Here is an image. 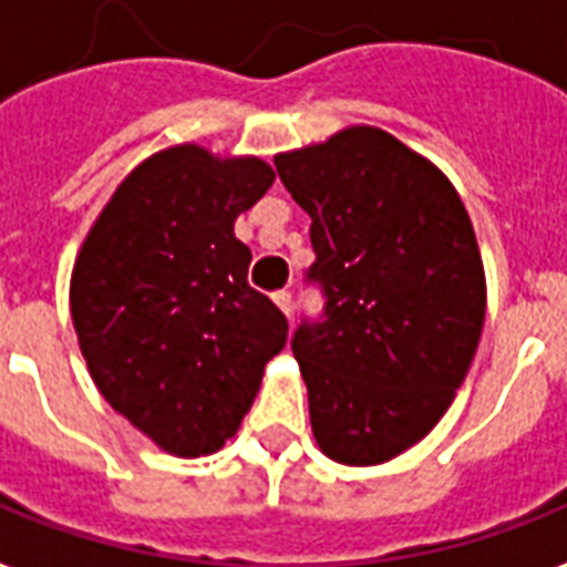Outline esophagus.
I'll use <instances>...</instances> for the list:
<instances>
[{
    "mask_svg": "<svg viewBox=\"0 0 567 567\" xmlns=\"http://www.w3.org/2000/svg\"><path fill=\"white\" fill-rule=\"evenodd\" d=\"M274 302L282 309L285 318H291V311H293V300H291V291H279L274 293Z\"/></svg>",
    "mask_w": 567,
    "mask_h": 567,
    "instance_id": "esophagus-1",
    "label": "esophagus"
}]
</instances>
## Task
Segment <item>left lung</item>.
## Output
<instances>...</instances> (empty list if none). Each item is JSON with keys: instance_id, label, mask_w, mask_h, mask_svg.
Segmentation results:
<instances>
[{"instance_id": "obj_1", "label": "left lung", "mask_w": 567, "mask_h": 567, "mask_svg": "<svg viewBox=\"0 0 567 567\" xmlns=\"http://www.w3.org/2000/svg\"><path fill=\"white\" fill-rule=\"evenodd\" d=\"M311 217L323 315L291 338L311 432L341 465L400 456L441 421L474 362L485 274L456 188L373 126L274 158Z\"/></svg>"}]
</instances>
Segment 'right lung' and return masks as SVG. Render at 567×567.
<instances>
[{
  "mask_svg": "<svg viewBox=\"0 0 567 567\" xmlns=\"http://www.w3.org/2000/svg\"><path fill=\"white\" fill-rule=\"evenodd\" d=\"M270 185L261 158L171 146L120 182L75 258L70 311L87 371L173 456L220 450L288 341L235 238L238 214Z\"/></svg>",
  "mask_w": 567,
  "mask_h": 567,
  "instance_id": "obj_1",
  "label": "right lung"
}]
</instances>
